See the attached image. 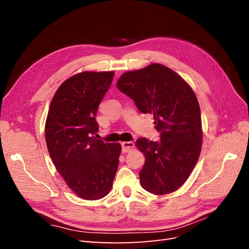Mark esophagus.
I'll return each mask as SVG.
<instances>
[{
  "label": "esophagus",
  "instance_id": "obj_1",
  "mask_svg": "<svg viewBox=\"0 0 249 249\" xmlns=\"http://www.w3.org/2000/svg\"><path fill=\"white\" fill-rule=\"evenodd\" d=\"M134 147H135L134 142H132V141L122 142V148H123V152H124V153L130 152V150H132Z\"/></svg>",
  "mask_w": 249,
  "mask_h": 249
}]
</instances>
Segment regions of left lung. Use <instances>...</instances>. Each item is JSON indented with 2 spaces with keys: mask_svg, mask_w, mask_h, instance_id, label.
I'll return each instance as SVG.
<instances>
[{
  "mask_svg": "<svg viewBox=\"0 0 249 249\" xmlns=\"http://www.w3.org/2000/svg\"><path fill=\"white\" fill-rule=\"evenodd\" d=\"M117 88L130 96L143 114L154 115L160 141L139 138L136 146L145 157L140 184L153 194L178 190L189 178L201 149L200 108L188 83L159 63L124 72Z\"/></svg>",
  "mask_w": 249,
  "mask_h": 249,
  "instance_id": "1",
  "label": "left lung"
}]
</instances>
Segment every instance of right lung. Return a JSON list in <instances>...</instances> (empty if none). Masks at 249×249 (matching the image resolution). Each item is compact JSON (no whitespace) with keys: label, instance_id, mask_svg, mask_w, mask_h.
I'll return each mask as SVG.
<instances>
[{"label":"right lung","instance_id":"1","mask_svg":"<svg viewBox=\"0 0 249 249\" xmlns=\"http://www.w3.org/2000/svg\"><path fill=\"white\" fill-rule=\"evenodd\" d=\"M114 71H83L64 81L53 97L46 141L57 171L79 197L95 200L110 192L122 146L97 139L95 116Z\"/></svg>","mask_w":249,"mask_h":249}]
</instances>
